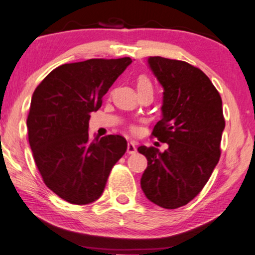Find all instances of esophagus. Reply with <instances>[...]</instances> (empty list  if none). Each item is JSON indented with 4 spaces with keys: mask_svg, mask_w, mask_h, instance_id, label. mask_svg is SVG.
<instances>
[{
    "mask_svg": "<svg viewBox=\"0 0 255 255\" xmlns=\"http://www.w3.org/2000/svg\"><path fill=\"white\" fill-rule=\"evenodd\" d=\"M135 152H137V144H135V141L130 140L128 142V154H134Z\"/></svg>",
    "mask_w": 255,
    "mask_h": 255,
    "instance_id": "1",
    "label": "esophagus"
}]
</instances>
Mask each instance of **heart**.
Segmentation results:
<instances>
[{
	"mask_svg": "<svg viewBox=\"0 0 255 255\" xmlns=\"http://www.w3.org/2000/svg\"><path fill=\"white\" fill-rule=\"evenodd\" d=\"M137 88H138V92L142 89H152V82L149 81V79L147 78V76L141 75V76H139V79L137 81Z\"/></svg>",
	"mask_w": 255,
	"mask_h": 255,
	"instance_id": "b5f03b06",
	"label": "heart"
}]
</instances>
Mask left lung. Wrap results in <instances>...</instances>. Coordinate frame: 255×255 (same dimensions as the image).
<instances>
[{"label":"left lung","instance_id":"1","mask_svg":"<svg viewBox=\"0 0 255 255\" xmlns=\"http://www.w3.org/2000/svg\"><path fill=\"white\" fill-rule=\"evenodd\" d=\"M147 66L163 88L161 120L152 133L168 148L139 146L147 159L140 186L154 204L176 209L203 189L217 166L225 128L222 99L210 79L187 62L149 57Z\"/></svg>","mask_w":255,"mask_h":255}]
</instances>
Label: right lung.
<instances>
[{
  "mask_svg": "<svg viewBox=\"0 0 255 255\" xmlns=\"http://www.w3.org/2000/svg\"><path fill=\"white\" fill-rule=\"evenodd\" d=\"M132 62L89 59L53 69L34 90L26 127L44 182L62 200L89 204L102 195L115 163L127 152L124 137L90 139V113Z\"/></svg>",
  "mask_w": 255,
  "mask_h": 255,
  "instance_id": "obj_1",
  "label": "right lung"
}]
</instances>
